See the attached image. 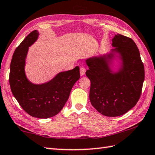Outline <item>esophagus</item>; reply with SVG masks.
Returning a JSON list of instances; mask_svg holds the SVG:
<instances>
[{"label": "esophagus", "instance_id": "34e87169", "mask_svg": "<svg viewBox=\"0 0 155 155\" xmlns=\"http://www.w3.org/2000/svg\"><path fill=\"white\" fill-rule=\"evenodd\" d=\"M86 69L84 67H81L80 68V75H84L86 73Z\"/></svg>", "mask_w": 155, "mask_h": 155}]
</instances>
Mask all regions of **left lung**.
<instances>
[{"instance_id":"obj_1","label":"left lung","mask_w":155,"mask_h":155,"mask_svg":"<svg viewBox=\"0 0 155 155\" xmlns=\"http://www.w3.org/2000/svg\"><path fill=\"white\" fill-rule=\"evenodd\" d=\"M114 49L86 59V72L91 81L90 100L97 112L106 116H121L132 109L140 98L144 80V68L138 49L130 38L115 35ZM119 59L114 71L113 61Z\"/></svg>"}]
</instances>
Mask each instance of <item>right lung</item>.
Masks as SVG:
<instances>
[{
	"instance_id": "1",
	"label": "right lung",
	"mask_w": 155,
	"mask_h": 155,
	"mask_svg": "<svg viewBox=\"0 0 155 155\" xmlns=\"http://www.w3.org/2000/svg\"><path fill=\"white\" fill-rule=\"evenodd\" d=\"M39 31L35 30L25 37L12 55L9 84L14 97L25 112L33 117L48 118L61 111L71 90L80 78V68L59 72L45 83L31 82L25 74V64L29 48L37 40Z\"/></svg>"
}]
</instances>
